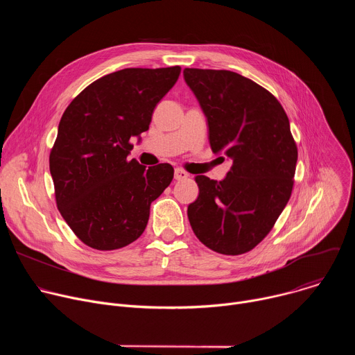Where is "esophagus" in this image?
<instances>
[{
  "instance_id": "esophagus-1",
  "label": "esophagus",
  "mask_w": 355,
  "mask_h": 355,
  "mask_svg": "<svg viewBox=\"0 0 355 355\" xmlns=\"http://www.w3.org/2000/svg\"><path fill=\"white\" fill-rule=\"evenodd\" d=\"M189 177V174L187 171H184L182 168H175L174 170V178L177 181H181V180H187Z\"/></svg>"
}]
</instances>
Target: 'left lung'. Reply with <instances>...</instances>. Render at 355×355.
Masks as SVG:
<instances>
[{"label":"left lung","mask_w":355,"mask_h":355,"mask_svg":"<svg viewBox=\"0 0 355 355\" xmlns=\"http://www.w3.org/2000/svg\"><path fill=\"white\" fill-rule=\"evenodd\" d=\"M184 80L207 116L212 151L233 162L222 181L195 177L188 219L200 243L239 256L270 233L291 198L297 148L289 119L271 92L237 73L185 69Z\"/></svg>","instance_id":"1"}]
</instances>
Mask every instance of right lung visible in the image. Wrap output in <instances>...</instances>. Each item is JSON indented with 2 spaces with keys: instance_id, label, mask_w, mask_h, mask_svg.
<instances>
[{
  "instance_id": "obj_1",
  "label": "right lung",
  "mask_w": 355,
  "mask_h": 355,
  "mask_svg": "<svg viewBox=\"0 0 355 355\" xmlns=\"http://www.w3.org/2000/svg\"><path fill=\"white\" fill-rule=\"evenodd\" d=\"M180 73V66L123 69L89 84L64 111L49 167L58 208L84 244L116 250L133 243L150 204L173 181L170 164L146 168L128 156Z\"/></svg>"
}]
</instances>
